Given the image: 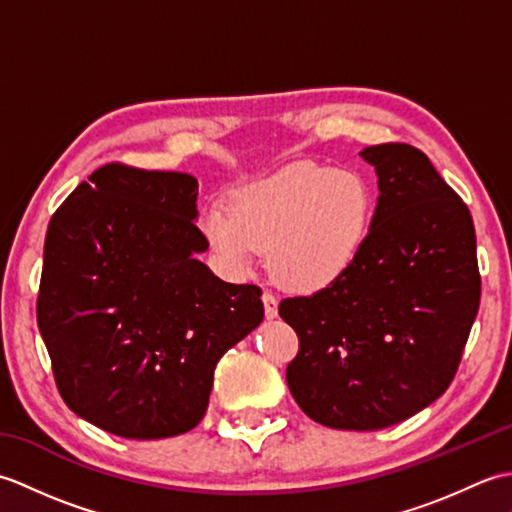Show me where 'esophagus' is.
<instances>
[{
	"label": "esophagus",
	"mask_w": 512,
	"mask_h": 512,
	"mask_svg": "<svg viewBox=\"0 0 512 512\" xmlns=\"http://www.w3.org/2000/svg\"><path fill=\"white\" fill-rule=\"evenodd\" d=\"M264 310H266V317L268 319H275L277 317V297L273 295V292H264Z\"/></svg>",
	"instance_id": "1"
}]
</instances>
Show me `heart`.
Segmentation results:
<instances>
[{
  "mask_svg": "<svg viewBox=\"0 0 512 512\" xmlns=\"http://www.w3.org/2000/svg\"><path fill=\"white\" fill-rule=\"evenodd\" d=\"M374 206V187L361 171L297 162L239 189L228 211L209 206L200 228L228 273H250L259 250H270L281 286L314 292L358 262Z\"/></svg>",
  "mask_w": 512,
  "mask_h": 512,
  "instance_id": "obj_1",
  "label": "heart"
}]
</instances>
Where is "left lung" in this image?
I'll list each match as a JSON object with an SVG mask.
<instances>
[{"mask_svg": "<svg viewBox=\"0 0 512 512\" xmlns=\"http://www.w3.org/2000/svg\"><path fill=\"white\" fill-rule=\"evenodd\" d=\"M361 156L380 191L361 257L312 297L279 303L299 336L292 398L345 431L391 427L447 391L482 290L471 213L431 160L405 143Z\"/></svg>", "mask_w": 512, "mask_h": 512, "instance_id": "left-lung-1", "label": "left lung"}]
</instances>
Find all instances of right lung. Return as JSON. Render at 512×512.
Returning a JSON list of instances; mask_svg holds the SVG:
<instances>
[{
	"instance_id": "1",
	"label": "right lung",
	"mask_w": 512,
	"mask_h": 512,
	"mask_svg": "<svg viewBox=\"0 0 512 512\" xmlns=\"http://www.w3.org/2000/svg\"><path fill=\"white\" fill-rule=\"evenodd\" d=\"M195 202L189 173L114 162L48 224L39 332L65 405L114 436L191 431L217 361L264 321L262 290L195 259L209 248Z\"/></svg>"
}]
</instances>
